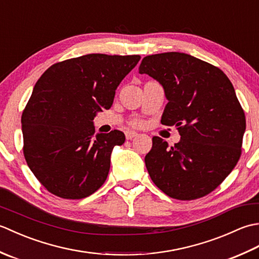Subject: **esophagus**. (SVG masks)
Listing matches in <instances>:
<instances>
[{
	"instance_id": "obj_1",
	"label": "esophagus",
	"mask_w": 259,
	"mask_h": 259,
	"mask_svg": "<svg viewBox=\"0 0 259 259\" xmlns=\"http://www.w3.org/2000/svg\"><path fill=\"white\" fill-rule=\"evenodd\" d=\"M137 136H138V134L135 133V131H125V138L128 140H131Z\"/></svg>"
}]
</instances>
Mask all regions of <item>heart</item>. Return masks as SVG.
<instances>
[{"instance_id":"b5f03b06","label":"heart","mask_w":259,"mask_h":259,"mask_svg":"<svg viewBox=\"0 0 259 259\" xmlns=\"http://www.w3.org/2000/svg\"><path fill=\"white\" fill-rule=\"evenodd\" d=\"M135 124H138V122H135Z\"/></svg>"}]
</instances>
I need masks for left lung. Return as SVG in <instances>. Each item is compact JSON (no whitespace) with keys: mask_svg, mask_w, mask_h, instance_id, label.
<instances>
[{"mask_svg":"<svg viewBox=\"0 0 259 259\" xmlns=\"http://www.w3.org/2000/svg\"><path fill=\"white\" fill-rule=\"evenodd\" d=\"M140 74L157 80L168 103L161 123L178 128L180 141L169 148L153 137L145 157L151 180L175 199L206 196L237 164L246 130L244 110L221 69L181 52L142 59Z\"/></svg>","mask_w":259,"mask_h":259,"instance_id":"8db88e82","label":"left lung"}]
</instances>
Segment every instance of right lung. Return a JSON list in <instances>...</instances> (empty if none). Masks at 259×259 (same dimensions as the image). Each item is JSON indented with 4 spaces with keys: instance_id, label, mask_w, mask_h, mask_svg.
<instances>
[{
    "instance_id": "1",
    "label": "right lung",
    "mask_w": 259,
    "mask_h": 259,
    "mask_svg": "<svg viewBox=\"0 0 259 259\" xmlns=\"http://www.w3.org/2000/svg\"><path fill=\"white\" fill-rule=\"evenodd\" d=\"M140 56L93 53L51 65L22 113L23 152L36 179L58 197L81 199L106 181L124 134L95 135L93 119L110 109L120 82Z\"/></svg>"
}]
</instances>
